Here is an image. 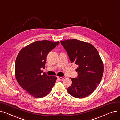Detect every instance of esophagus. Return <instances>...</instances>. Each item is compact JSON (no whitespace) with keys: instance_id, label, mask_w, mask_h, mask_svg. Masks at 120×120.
<instances>
[{"instance_id":"34e87169","label":"esophagus","mask_w":120,"mask_h":120,"mask_svg":"<svg viewBox=\"0 0 120 120\" xmlns=\"http://www.w3.org/2000/svg\"><path fill=\"white\" fill-rule=\"evenodd\" d=\"M65 78V76H62V77H57V78L60 80H63Z\"/></svg>"}]
</instances>
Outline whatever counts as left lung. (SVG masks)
<instances>
[{
    "label": "left lung",
    "instance_id": "left-lung-1",
    "mask_svg": "<svg viewBox=\"0 0 120 120\" xmlns=\"http://www.w3.org/2000/svg\"><path fill=\"white\" fill-rule=\"evenodd\" d=\"M71 62L77 65V78H71L68 91L71 96L83 98L92 93L101 80L104 65L96 49L91 44L77 39L60 41Z\"/></svg>",
    "mask_w": 120,
    "mask_h": 120
}]
</instances>
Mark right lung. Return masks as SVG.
Returning a JSON list of instances; mask_svg holds the SVG:
<instances>
[{
    "mask_svg": "<svg viewBox=\"0 0 120 120\" xmlns=\"http://www.w3.org/2000/svg\"><path fill=\"white\" fill-rule=\"evenodd\" d=\"M59 42L37 41L23 48L15 61V75L18 83L29 94L42 98L52 90L56 81L55 76H49L41 71L45 68L48 53Z\"/></svg>",
    "mask_w": 120,
    "mask_h": 120,
    "instance_id": "right-lung-1",
    "label": "right lung"
}]
</instances>
